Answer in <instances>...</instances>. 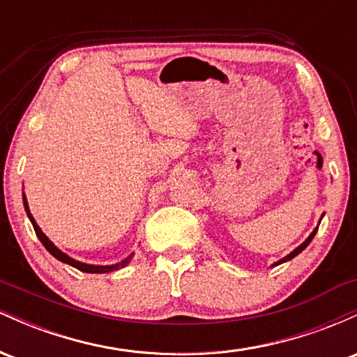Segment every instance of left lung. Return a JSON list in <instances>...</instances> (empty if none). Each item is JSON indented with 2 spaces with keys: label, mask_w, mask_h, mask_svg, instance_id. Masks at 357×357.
I'll list each match as a JSON object with an SVG mask.
<instances>
[{
  "label": "left lung",
  "mask_w": 357,
  "mask_h": 357,
  "mask_svg": "<svg viewBox=\"0 0 357 357\" xmlns=\"http://www.w3.org/2000/svg\"><path fill=\"white\" fill-rule=\"evenodd\" d=\"M322 216H324V215H322ZM322 216H321V220H322ZM321 220H319L317 227H315V228H314V231H312V233H310V235H309V236H307V238H305L304 241H302V243H301V245H298V247H297L296 250H292V252H290V253H289V255H285L284 258H280V260H278V261H275V264H272V267H277V265L284 264V261H289V260H292V258H294V257H297V255H298V253H301V252H304V250H305L307 247H309V243H310V241H312V238H314V236H315V233H317V230H319V225H321Z\"/></svg>",
  "instance_id": "8db88e82"
}]
</instances>
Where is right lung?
Listing matches in <instances>:
<instances>
[{
    "instance_id": "1",
    "label": "right lung",
    "mask_w": 357,
    "mask_h": 357,
    "mask_svg": "<svg viewBox=\"0 0 357 357\" xmlns=\"http://www.w3.org/2000/svg\"><path fill=\"white\" fill-rule=\"evenodd\" d=\"M23 206H24V211H26L28 218H30V221H31V225H33L36 236H38V240L42 241L43 247L47 248L48 252H50L52 255L56 258V260L63 261V264H67V265H72V267L79 268L80 272H85V273H109V272H114V270L124 268L126 265L129 264L130 260H132L134 253H130V255L127 257V258H124V260L119 261V264H114V265H92V264H84V261L75 260V258H72L70 255H67V253H65V252H61V250L56 247V245L53 243V241L48 238V236L42 231V228L38 227V223H36V221H35L33 215H31L30 206H28V202H26V196H24V192H23Z\"/></svg>"
}]
</instances>
